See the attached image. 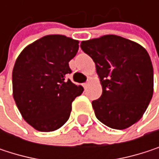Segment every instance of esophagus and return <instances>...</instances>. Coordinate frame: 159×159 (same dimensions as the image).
Masks as SVG:
<instances>
[{"instance_id":"34e87169","label":"esophagus","mask_w":159,"mask_h":159,"mask_svg":"<svg viewBox=\"0 0 159 159\" xmlns=\"http://www.w3.org/2000/svg\"><path fill=\"white\" fill-rule=\"evenodd\" d=\"M88 84H89V83H88V82H86V83H84V84H83V86H84V88H86Z\"/></svg>"}]
</instances>
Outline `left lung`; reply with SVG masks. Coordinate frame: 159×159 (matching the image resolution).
Instances as JSON below:
<instances>
[{"instance_id":"obj_1","label":"left lung","mask_w":159,"mask_h":159,"mask_svg":"<svg viewBox=\"0 0 159 159\" xmlns=\"http://www.w3.org/2000/svg\"><path fill=\"white\" fill-rule=\"evenodd\" d=\"M96 64L101 97L92 101L98 120L117 130L129 128L145 112L154 92L151 59L140 44L116 35L81 42Z\"/></svg>"}]
</instances>
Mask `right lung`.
<instances>
[{
	"label": "right lung",
	"mask_w": 159,
	"mask_h": 159,
	"mask_svg": "<svg viewBox=\"0 0 159 159\" xmlns=\"http://www.w3.org/2000/svg\"><path fill=\"white\" fill-rule=\"evenodd\" d=\"M79 41L63 35H47L17 57L13 70V97L24 120L39 132H53L69 119L72 103L84 88L66 75Z\"/></svg>",
	"instance_id": "1"
}]
</instances>
